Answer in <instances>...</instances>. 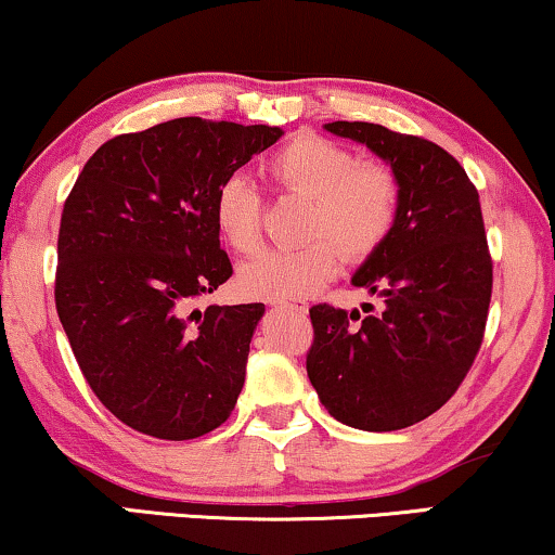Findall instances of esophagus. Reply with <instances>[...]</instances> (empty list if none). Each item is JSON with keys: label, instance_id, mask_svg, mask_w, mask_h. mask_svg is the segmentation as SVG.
Returning a JSON list of instances; mask_svg holds the SVG:
<instances>
[{"label": "esophagus", "instance_id": "obj_1", "mask_svg": "<svg viewBox=\"0 0 555 555\" xmlns=\"http://www.w3.org/2000/svg\"><path fill=\"white\" fill-rule=\"evenodd\" d=\"M270 306L280 310H293V313H308L306 300H270Z\"/></svg>", "mask_w": 555, "mask_h": 555}]
</instances>
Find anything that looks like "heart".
<instances>
[{"mask_svg": "<svg viewBox=\"0 0 555 555\" xmlns=\"http://www.w3.org/2000/svg\"><path fill=\"white\" fill-rule=\"evenodd\" d=\"M264 177L280 192L308 199L298 247L270 249L240 270L249 298L287 300L318 291L338 272L340 255L359 262L374 255L399 217L401 189L389 166L315 133H300L264 162ZM219 237L237 255L262 245V199L253 181L230 177L215 194Z\"/></svg>", "mask_w": 555, "mask_h": 555, "instance_id": "obj_1", "label": "heart"}]
</instances>
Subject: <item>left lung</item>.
<instances>
[{
  "instance_id": "obj_1",
  "label": "left lung",
  "mask_w": 555,
  "mask_h": 555,
  "mask_svg": "<svg viewBox=\"0 0 555 555\" xmlns=\"http://www.w3.org/2000/svg\"><path fill=\"white\" fill-rule=\"evenodd\" d=\"M325 131L384 158L401 202L391 234L351 280L378 295L382 310L310 308L308 378L348 427L404 429L450 401L482 346L492 260L480 196L457 158L420 135L363 120H333Z\"/></svg>"
}]
</instances>
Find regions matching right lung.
<instances>
[{"label":"right lung","mask_w":555,"mask_h":555,"mask_svg":"<svg viewBox=\"0 0 555 555\" xmlns=\"http://www.w3.org/2000/svg\"><path fill=\"white\" fill-rule=\"evenodd\" d=\"M283 128L173 118L105 141L65 199L55 306L75 361L113 416L194 439L232 414L262 302L194 308L232 278L215 194Z\"/></svg>","instance_id":"add662e5"}]
</instances>
